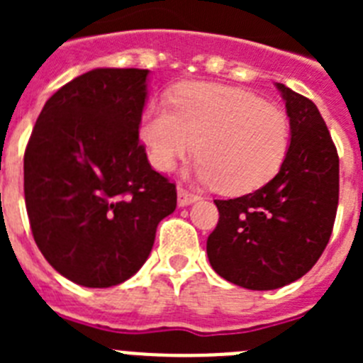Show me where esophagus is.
Segmentation results:
<instances>
[{"label": "esophagus", "instance_id": "esophagus-1", "mask_svg": "<svg viewBox=\"0 0 363 363\" xmlns=\"http://www.w3.org/2000/svg\"><path fill=\"white\" fill-rule=\"evenodd\" d=\"M200 200V196L198 194H194V192L187 191V189L179 187L178 189V205L179 207H187V205L194 203V201Z\"/></svg>", "mask_w": 363, "mask_h": 363}]
</instances>
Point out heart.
I'll use <instances>...</instances> for the list:
<instances>
[{
	"mask_svg": "<svg viewBox=\"0 0 363 363\" xmlns=\"http://www.w3.org/2000/svg\"><path fill=\"white\" fill-rule=\"evenodd\" d=\"M140 138L154 169L200 156L194 176L225 194H245L271 182L291 145L289 118L278 105L218 83L191 82L171 94V108L143 114Z\"/></svg>",
	"mask_w": 363,
	"mask_h": 363,
	"instance_id": "b5f03b06",
	"label": "heart"
}]
</instances>
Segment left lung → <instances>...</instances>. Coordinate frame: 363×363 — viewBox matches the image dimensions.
<instances>
[{"instance_id":"obj_1","label":"left lung","mask_w":363,"mask_h":363,"mask_svg":"<svg viewBox=\"0 0 363 363\" xmlns=\"http://www.w3.org/2000/svg\"><path fill=\"white\" fill-rule=\"evenodd\" d=\"M291 123V145L274 178L233 200H214L218 225L207 238L214 271L245 289L271 291L311 271L331 238L340 160L316 105L277 83Z\"/></svg>"}]
</instances>
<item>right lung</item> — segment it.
Returning a JSON list of instances; mask_svg holds the SVG:
<instances>
[{
  "instance_id": "add662e5",
  "label": "right lung",
  "mask_w": 363,
  "mask_h": 363,
  "mask_svg": "<svg viewBox=\"0 0 363 363\" xmlns=\"http://www.w3.org/2000/svg\"><path fill=\"white\" fill-rule=\"evenodd\" d=\"M145 69H94L54 92L28 138L23 191L38 249L83 287H112L145 264L176 185L140 142Z\"/></svg>"
}]
</instances>
